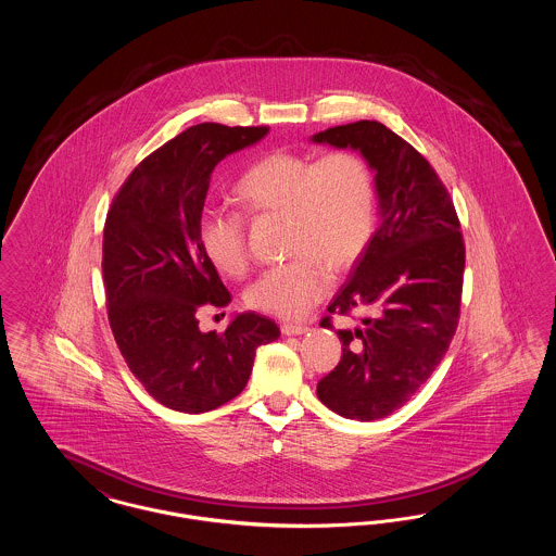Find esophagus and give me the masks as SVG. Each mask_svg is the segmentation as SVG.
<instances>
[{"label":"esophagus","mask_w":556,"mask_h":556,"mask_svg":"<svg viewBox=\"0 0 556 556\" xmlns=\"http://www.w3.org/2000/svg\"><path fill=\"white\" fill-rule=\"evenodd\" d=\"M281 331H283V336H302V333L308 331V327L306 325H298V323H283Z\"/></svg>","instance_id":"1"}]
</instances>
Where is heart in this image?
I'll use <instances>...</instances> for the list:
<instances>
[{
    "label": "heart",
    "instance_id": "heart-1",
    "mask_svg": "<svg viewBox=\"0 0 556 556\" xmlns=\"http://www.w3.org/2000/svg\"><path fill=\"white\" fill-rule=\"evenodd\" d=\"M233 198L245 214L288 218L286 245L295 256L266 268L245 291L248 306L279 318L304 317L329 290V268L348 270L363 256L375 231L372 170L367 160L345 150L320 159L270 152L239 175ZM200 241L220 273L241 277L248 270L243 216L204 212Z\"/></svg>",
    "mask_w": 556,
    "mask_h": 556
}]
</instances>
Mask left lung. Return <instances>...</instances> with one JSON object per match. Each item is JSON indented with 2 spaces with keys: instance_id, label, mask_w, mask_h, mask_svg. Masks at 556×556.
Instances as JSON below:
<instances>
[{
  "instance_id": "8db88e82",
  "label": "left lung",
  "mask_w": 556,
  "mask_h": 556,
  "mask_svg": "<svg viewBox=\"0 0 556 556\" xmlns=\"http://www.w3.org/2000/svg\"><path fill=\"white\" fill-rule=\"evenodd\" d=\"M313 141L361 152L375 173L381 223L327 308L367 315L338 329L342 361L317 386L333 413L375 421L415 396L448 352L465 270L460 223L433 166L386 125L358 121ZM320 327L333 329L331 317Z\"/></svg>"
}]
</instances>
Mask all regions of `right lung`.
<instances>
[{
	"label": "right lung",
	"instance_id": "add662e5",
	"mask_svg": "<svg viewBox=\"0 0 556 556\" xmlns=\"http://www.w3.org/2000/svg\"><path fill=\"white\" fill-rule=\"evenodd\" d=\"M268 127L193 125L132 168L108 211L102 245L108 320L146 392L179 413H208L245 388L256 348L281 331L243 313L225 333L200 331L202 306H227L200 241L214 166L254 146Z\"/></svg>",
	"mask_w": 556,
	"mask_h": 556
}]
</instances>
